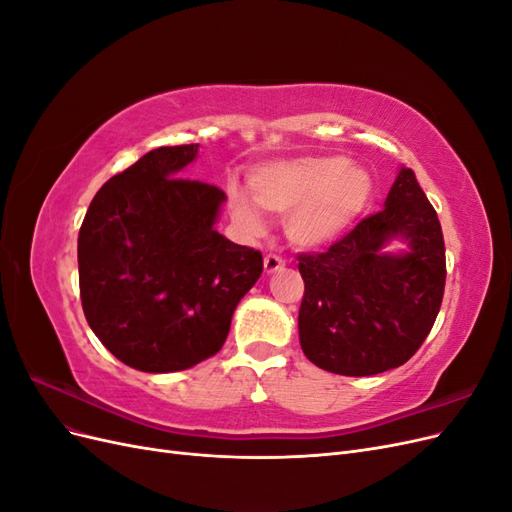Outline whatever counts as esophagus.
Returning <instances> with one entry per match:
<instances>
[{
	"label": "esophagus",
	"instance_id": "34e87169",
	"mask_svg": "<svg viewBox=\"0 0 512 512\" xmlns=\"http://www.w3.org/2000/svg\"><path fill=\"white\" fill-rule=\"evenodd\" d=\"M286 265H284V260L280 258V256H275V254H269V256H265V273L267 275H273V273H277V271H282Z\"/></svg>",
	"mask_w": 512,
	"mask_h": 512
}]
</instances>
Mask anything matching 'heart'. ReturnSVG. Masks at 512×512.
<instances>
[{
    "instance_id": "obj_1",
    "label": "heart",
    "mask_w": 512,
    "mask_h": 512,
    "mask_svg": "<svg viewBox=\"0 0 512 512\" xmlns=\"http://www.w3.org/2000/svg\"><path fill=\"white\" fill-rule=\"evenodd\" d=\"M250 192H228L232 215L245 232L265 230L262 211L286 215L288 239L301 250H320L363 218L374 200V179L342 156H299L254 168Z\"/></svg>"
}]
</instances>
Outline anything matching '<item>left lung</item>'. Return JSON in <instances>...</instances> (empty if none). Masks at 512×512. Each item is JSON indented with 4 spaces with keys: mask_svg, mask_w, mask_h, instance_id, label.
I'll return each instance as SVG.
<instances>
[{
    "mask_svg": "<svg viewBox=\"0 0 512 512\" xmlns=\"http://www.w3.org/2000/svg\"><path fill=\"white\" fill-rule=\"evenodd\" d=\"M397 238L409 247L386 253ZM305 356L339 376H374L404 365L440 312L446 282L438 213L412 168H399L384 209L322 254H299Z\"/></svg>",
    "mask_w": 512,
    "mask_h": 512,
    "instance_id": "left-lung-1",
    "label": "left lung"
}]
</instances>
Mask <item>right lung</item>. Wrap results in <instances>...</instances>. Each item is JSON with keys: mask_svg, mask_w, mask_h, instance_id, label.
I'll return each instance as SVG.
<instances>
[{"mask_svg": "<svg viewBox=\"0 0 512 512\" xmlns=\"http://www.w3.org/2000/svg\"><path fill=\"white\" fill-rule=\"evenodd\" d=\"M198 145L158 147L108 179L79 232L81 303L91 331L147 374L218 354L262 254L215 230L226 194L185 179Z\"/></svg>", "mask_w": 512, "mask_h": 512, "instance_id": "add662e5", "label": "right lung"}]
</instances>
